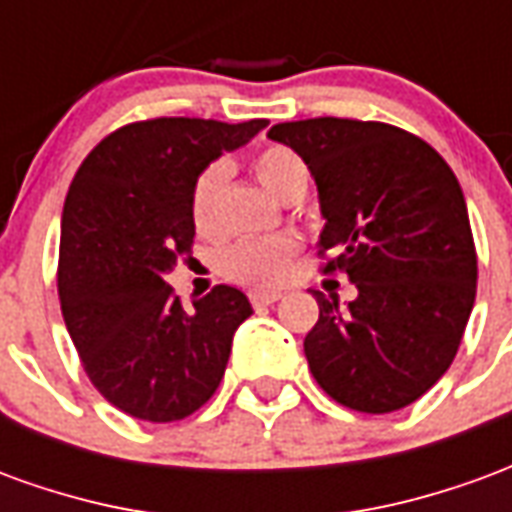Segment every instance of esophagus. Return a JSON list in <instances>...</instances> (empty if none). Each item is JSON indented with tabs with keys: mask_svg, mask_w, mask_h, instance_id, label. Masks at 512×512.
<instances>
[{
	"mask_svg": "<svg viewBox=\"0 0 512 512\" xmlns=\"http://www.w3.org/2000/svg\"><path fill=\"white\" fill-rule=\"evenodd\" d=\"M279 299H282L279 290H252V293H249V301H252L255 307H268V304H274V301Z\"/></svg>",
	"mask_w": 512,
	"mask_h": 512,
	"instance_id": "esophagus-1",
	"label": "esophagus"
}]
</instances>
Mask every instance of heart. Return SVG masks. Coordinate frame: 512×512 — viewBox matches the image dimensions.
Segmentation results:
<instances>
[{
	"label": "heart",
	"instance_id": "b5f03b06",
	"mask_svg": "<svg viewBox=\"0 0 512 512\" xmlns=\"http://www.w3.org/2000/svg\"><path fill=\"white\" fill-rule=\"evenodd\" d=\"M255 175L279 200L301 197L310 183V172L288 147H266L255 158ZM227 167L213 161L202 169L191 189V224L205 238L219 233V200H222ZM296 246L288 238H241L222 257L224 274L246 285H279L290 274Z\"/></svg>",
	"mask_w": 512,
	"mask_h": 512
}]
</instances>
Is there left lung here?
I'll use <instances>...</instances> for the list:
<instances>
[{
	"label": "left lung",
	"instance_id": "8db88e82",
	"mask_svg": "<svg viewBox=\"0 0 512 512\" xmlns=\"http://www.w3.org/2000/svg\"><path fill=\"white\" fill-rule=\"evenodd\" d=\"M268 139L299 153L318 186L323 271H345L354 301L312 290L318 323L304 337L315 381L337 403L389 414L411 406L458 354L477 293L469 211L447 161L386 123L315 117Z\"/></svg>",
	"mask_w": 512,
	"mask_h": 512
}]
</instances>
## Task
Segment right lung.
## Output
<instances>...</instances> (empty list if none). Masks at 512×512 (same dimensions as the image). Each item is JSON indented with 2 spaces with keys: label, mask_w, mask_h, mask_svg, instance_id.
<instances>
[{
  "label": "right lung",
  "mask_w": 512,
  "mask_h": 512,
  "mask_svg": "<svg viewBox=\"0 0 512 512\" xmlns=\"http://www.w3.org/2000/svg\"><path fill=\"white\" fill-rule=\"evenodd\" d=\"M266 126L131 123L95 145L73 178L60 230L62 318L95 389L128 417H189L222 381L252 304L230 285L183 304L167 274L191 255L197 175Z\"/></svg>",
  "instance_id": "add662e5"
}]
</instances>
